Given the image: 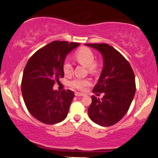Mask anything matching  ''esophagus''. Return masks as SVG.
<instances>
[{
    "label": "esophagus",
    "mask_w": 158,
    "mask_h": 158,
    "mask_svg": "<svg viewBox=\"0 0 158 158\" xmlns=\"http://www.w3.org/2000/svg\"><path fill=\"white\" fill-rule=\"evenodd\" d=\"M84 95V94H82V93L75 92V96H76V97H83Z\"/></svg>",
    "instance_id": "1"
}]
</instances>
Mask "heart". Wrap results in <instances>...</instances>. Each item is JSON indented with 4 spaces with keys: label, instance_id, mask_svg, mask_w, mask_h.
Returning a JSON list of instances; mask_svg holds the SVG:
<instances>
[{
    "label": "heart",
    "instance_id": "heart-1",
    "mask_svg": "<svg viewBox=\"0 0 158 158\" xmlns=\"http://www.w3.org/2000/svg\"><path fill=\"white\" fill-rule=\"evenodd\" d=\"M74 57L79 63L87 66L88 71L92 74H94L98 70L99 64L97 61H94V54L90 48L87 47L79 48L74 54ZM62 69L66 77H69L73 74L74 66L69 59H66L64 60L62 64ZM90 84L91 81L89 79L74 78L69 82V85L71 88L77 90H83Z\"/></svg>",
    "mask_w": 158,
    "mask_h": 158
}]
</instances>
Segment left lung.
I'll return each mask as SVG.
<instances>
[{
  "label": "left lung",
  "mask_w": 158,
  "mask_h": 158,
  "mask_svg": "<svg viewBox=\"0 0 158 158\" xmlns=\"http://www.w3.org/2000/svg\"><path fill=\"white\" fill-rule=\"evenodd\" d=\"M103 56L104 66L93 93L103 94L102 99L93 95L88 109L89 118L99 125L110 127L118 123L127 112L134 98L136 84L130 63L118 51L107 44H86Z\"/></svg>",
  "instance_id": "8db88e82"
}]
</instances>
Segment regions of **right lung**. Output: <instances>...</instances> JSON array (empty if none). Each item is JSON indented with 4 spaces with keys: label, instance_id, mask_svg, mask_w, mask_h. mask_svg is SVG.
Listing matches in <instances>:
<instances>
[{
    "label": "right lung",
    "instance_id": "obj_1",
    "mask_svg": "<svg viewBox=\"0 0 158 158\" xmlns=\"http://www.w3.org/2000/svg\"><path fill=\"white\" fill-rule=\"evenodd\" d=\"M54 41L40 48L28 59L24 68L21 92L31 114L46 124L63 121L68 114L74 93L69 89H53L64 73L62 64L66 54L79 45Z\"/></svg>",
    "mask_w": 158,
    "mask_h": 158
}]
</instances>
